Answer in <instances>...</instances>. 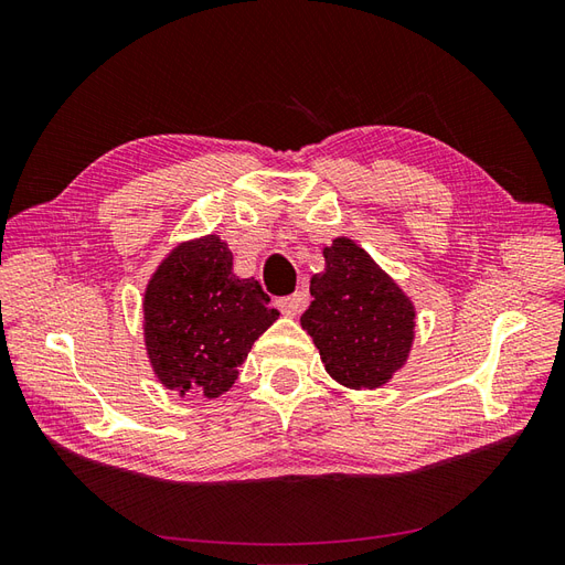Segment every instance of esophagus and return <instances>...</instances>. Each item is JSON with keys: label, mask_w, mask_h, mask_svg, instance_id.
Masks as SVG:
<instances>
[{"label": "esophagus", "mask_w": 565, "mask_h": 565, "mask_svg": "<svg viewBox=\"0 0 565 565\" xmlns=\"http://www.w3.org/2000/svg\"><path fill=\"white\" fill-rule=\"evenodd\" d=\"M278 306H280V311H282L285 316L297 318V316L301 313L303 306H306V295H303V292H295V295H289V297H282V299L278 301Z\"/></svg>", "instance_id": "1"}]
</instances>
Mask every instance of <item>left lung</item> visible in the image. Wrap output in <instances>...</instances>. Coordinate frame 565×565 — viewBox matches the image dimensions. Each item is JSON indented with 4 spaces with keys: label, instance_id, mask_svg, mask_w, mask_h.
I'll list each match as a JSON object with an SVG mask.
<instances>
[{
    "label": "left lung",
    "instance_id": "8db88e82",
    "mask_svg": "<svg viewBox=\"0 0 565 565\" xmlns=\"http://www.w3.org/2000/svg\"><path fill=\"white\" fill-rule=\"evenodd\" d=\"M322 254L324 270L311 278L313 301L301 328L330 377L349 388H377L407 361L415 306L349 237H337Z\"/></svg>",
    "mask_w": 565,
    "mask_h": 565
}]
</instances>
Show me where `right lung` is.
I'll return each instance as SVG.
<instances>
[{
    "label": "right lung",
    "instance_id": "add662e5",
    "mask_svg": "<svg viewBox=\"0 0 565 565\" xmlns=\"http://www.w3.org/2000/svg\"><path fill=\"white\" fill-rule=\"evenodd\" d=\"M278 316L259 280L235 276L233 254L218 235L181 243L146 287L143 330L152 372L179 396L218 398Z\"/></svg>",
    "mask_w": 565,
    "mask_h": 565
}]
</instances>
